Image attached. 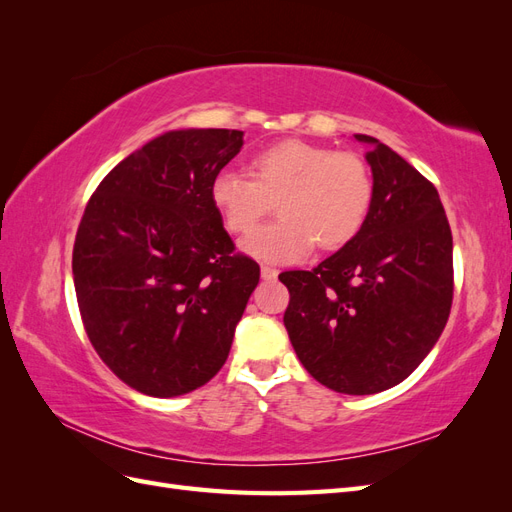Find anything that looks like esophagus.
Listing matches in <instances>:
<instances>
[{"label": "esophagus", "instance_id": "34e87169", "mask_svg": "<svg viewBox=\"0 0 512 512\" xmlns=\"http://www.w3.org/2000/svg\"><path fill=\"white\" fill-rule=\"evenodd\" d=\"M277 273H280V271H277L275 267H269V265H262V267H260V275H262V280H267V282L275 280Z\"/></svg>", "mask_w": 512, "mask_h": 512}]
</instances>
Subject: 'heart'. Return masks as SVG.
<instances>
[{
    "mask_svg": "<svg viewBox=\"0 0 512 512\" xmlns=\"http://www.w3.org/2000/svg\"><path fill=\"white\" fill-rule=\"evenodd\" d=\"M252 177L220 170L209 198L232 235H250L277 203L282 220L256 230L243 250L269 262H297L314 250H342L361 235L376 198L367 162L350 151L286 138L258 151Z\"/></svg>",
    "mask_w": 512,
    "mask_h": 512,
    "instance_id": "obj_1",
    "label": "heart"
}]
</instances>
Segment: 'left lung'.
<instances>
[{"label": "left lung", "mask_w": 512, "mask_h": 512, "mask_svg": "<svg viewBox=\"0 0 512 512\" xmlns=\"http://www.w3.org/2000/svg\"><path fill=\"white\" fill-rule=\"evenodd\" d=\"M376 198L361 235L312 271H286L284 324L303 367L346 395L406 380L453 305V235L442 200L404 158L365 134Z\"/></svg>", "instance_id": "left-lung-1"}]
</instances>
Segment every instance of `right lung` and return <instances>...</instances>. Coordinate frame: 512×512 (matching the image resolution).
<instances>
[{"instance_id":"1","label":"right lung","mask_w":512,"mask_h":512,"mask_svg":"<svg viewBox=\"0 0 512 512\" xmlns=\"http://www.w3.org/2000/svg\"><path fill=\"white\" fill-rule=\"evenodd\" d=\"M239 130H173L121 160L89 198L72 273L91 346L132 389L177 397L228 359L260 267L235 252L211 179Z\"/></svg>"}]
</instances>
